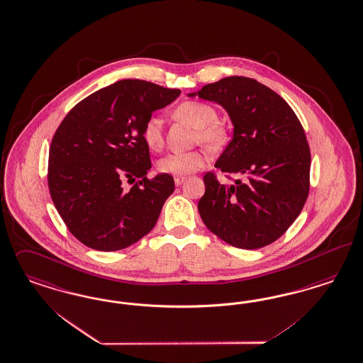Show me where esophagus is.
<instances>
[{
  "mask_svg": "<svg viewBox=\"0 0 363 363\" xmlns=\"http://www.w3.org/2000/svg\"><path fill=\"white\" fill-rule=\"evenodd\" d=\"M186 182V177H183V176H176L175 177V184L176 186H182L183 183Z\"/></svg>",
  "mask_w": 363,
  "mask_h": 363,
  "instance_id": "1",
  "label": "esophagus"
}]
</instances>
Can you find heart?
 Instances as JSON below:
<instances>
[{
    "mask_svg": "<svg viewBox=\"0 0 363 363\" xmlns=\"http://www.w3.org/2000/svg\"><path fill=\"white\" fill-rule=\"evenodd\" d=\"M179 120L187 121L198 129L196 140L208 148H219L226 141V129L218 123V113L211 105L188 101L175 110ZM144 141L152 150H159L164 143L162 120L152 117L144 126ZM208 162V156L203 150L174 152L164 156L159 162V171L174 176H187L199 171Z\"/></svg>",
    "mask_w": 363,
    "mask_h": 363,
    "instance_id": "obj_1",
    "label": "heart"
}]
</instances>
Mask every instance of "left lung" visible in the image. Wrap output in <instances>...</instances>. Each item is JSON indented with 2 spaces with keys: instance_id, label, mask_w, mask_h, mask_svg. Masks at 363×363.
Returning <instances> with one entry per match:
<instances>
[{
  "instance_id": "8db88e82",
  "label": "left lung",
  "mask_w": 363,
  "mask_h": 363,
  "mask_svg": "<svg viewBox=\"0 0 363 363\" xmlns=\"http://www.w3.org/2000/svg\"><path fill=\"white\" fill-rule=\"evenodd\" d=\"M228 111L233 138L215 162L242 176L220 184L206 174L198 203L204 225L240 249H259L279 240L303 210L309 191L307 137L295 111L280 95L246 77H228L198 93Z\"/></svg>"
}]
</instances>
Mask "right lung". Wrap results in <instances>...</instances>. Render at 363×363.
<instances>
[{"label":"right lung","mask_w":363,"mask_h":363,"mask_svg":"<svg viewBox=\"0 0 363 363\" xmlns=\"http://www.w3.org/2000/svg\"><path fill=\"white\" fill-rule=\"evenodd\" d=\"M179 95L177 89L123 79L84 98L59 125L48 187L68 230L86 246L121 250L155 228L175 182L168 174L145 177L152 164L143 132L152 113ZM125 181L136 184L128 190Z\"/></svg>","instance_id":"obj_1"}]
</instances>
